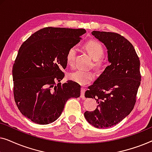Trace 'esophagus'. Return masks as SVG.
I'll return each instance as SVG.
<instances>
[{"instance_id":"34e87169","label":"esophagus","mask_w":152,"mask_h":152,"mask_svg":"<svg viewBox=\"0 0 152 152\" xmlns=\"http://www.w3.org/2000/svg\"><path fill=\"white\" fill-rule=\"evenodd\" d=\"M85 88L84 87H82V88H81V98L82 99H85V96H84V93H85Z\"/></svg>"}]
</instances>
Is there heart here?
<instances>
[{
	"mask_svg": "<svg viewBox=\"0 0 152 152\" xmlns=\"http://www.w3.org/2000/svg\"><path fill=\"white\" fill-rule=\"evenodd\" d=\"M84 48L89 56L94 60L95 66H99L102 62L99 59L104 55V48L100 43L96 41H89L84 45ZM76 55V48L72 47L68 50L66 55V63L69 66L74 65L75 58ZM69 80L80 85H86L90 83L94 79V75L91 72L77 70L68 74Z\"/></svg>",
	"mask_w": 152,
	"mask_h": 152,
	"instance_id": "heart-1",
	"label": "heart"
}]
</instances>
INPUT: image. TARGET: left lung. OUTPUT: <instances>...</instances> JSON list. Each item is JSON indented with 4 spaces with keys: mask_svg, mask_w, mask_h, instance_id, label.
Here are the masks:
<instances>
[{
    "mask_svg": "<svg viewBox=\"0 0 152 152\" xmlns=\"http://www.w3.org/2000/svg\"><path fill=\"white\" fill-rule=\"evenodd\" d=\"M91 34L107 48L110 64L85 93L98 104L95 111L85 112L84 117L95 127L109 128L134 109L141 81L140 60L133 45L120 34L99 31Z\"/></svg>",
    "mask_w": 152,
    "mask_h": 152,
    "instance_id": "1",
    "label": "left lung"
}]
</instances>
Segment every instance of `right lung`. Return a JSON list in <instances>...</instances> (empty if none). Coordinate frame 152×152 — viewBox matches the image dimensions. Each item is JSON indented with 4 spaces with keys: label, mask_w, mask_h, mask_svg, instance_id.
<instances>
[{
    "label": "right lung",
    "mask_w": 152,
    "mask_h": 152,
    "mask_svg": "<svg viewBox=\"0 0 152 152\" xmlns=\"http://www.w3.org/2000/svg\"><path fill=\"white\" fill-rule=\"evenodd\" d=\"M84 29L45 28L20 46L12 68L14 100L23 115L39 124L58 119L66 102L80 96V85L61 84L66 55L80 41ZM59 82L56 85L55 82Z\"/></svg>",
    "instance_id": "right-lung-1"
}]
</instances>
